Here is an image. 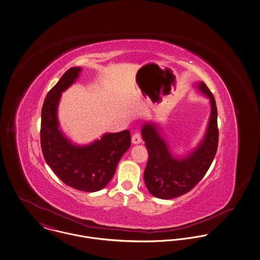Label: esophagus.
I'll list each match as a JSON object with an SVG mask.
<instances>
[{
	"label": "esophagus",
	"instance_id": "esophagus-1",
	"mask_svg": "<svg viewBox=\"0 0 260 260\" xmlns=\"http://www.w3.org/2000/svg\"><path fill=\"white\" fill-rule=\"evenodd\" d=\"M132 142L134 144H139L142 143V136L140 133H136L132 137Z\"/></svg>",
	"mask_w": 260,
	"mask_h": 260
}]
</instances>
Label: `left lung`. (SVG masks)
I'll return each mask as SVG.
<instances>
[{"instance_id":"8db88e82","label":"left lung","mask_w":260,"mask_h":260,"mask_svg":"<svg viewBox=\"0 0 260 260\" xmlns=\"http://www.w3.org/2000/svg\"><path fill=\"white\" fill-rule=\"evenodd\" d=\"M199 87L211 105V114L202 144L183 158L173 157L155 123H144L142 136L148 152L144 178L148 191L157 199L172 200L190 191L207 173L218 145L217 108L214 96L202 82Z\"/></svg>"}]
</instances>
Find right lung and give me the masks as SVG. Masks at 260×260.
<instances>
[{
	"mask_svg": "<svg viewBox=\"0 0 260 260\" xmlns=\"http://www.w3.org/2000/svg\"><path fill=\"white\" fill-rule=\"evenodd\" d=\"M81 70L69 69L48 92L42 109L41 146L45 160L62 182L78 190L93 192L103 189L113 178L132 140L129 131H122L106 134L89 145L78 146L60 133L57 117L58 101Z\"/></svg>",
	"mask_w": 260,
	"mask_h": 260,
	"instance_id": "obj_1",
	"label": "right lung"
}]
</instances>
